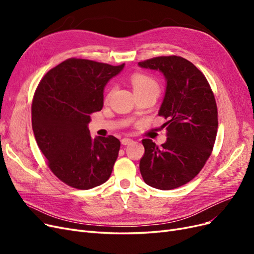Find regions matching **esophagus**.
<instances>
[{"instance_id": "esophagus-1", "label": "esophagus", "mask_w": 254, "mask_h": 254, "mask_svg": "<svg viewBox=\"0 0 254 254\" xmlns=\"http://www.w3.org/2000/svg\"><path fill=\"white\" fill-rule=\"evenodd\" d=\"M133 140L130 139V137H124V139H122V144L123 145H129L130 143H132Z\"/></svg>"}]
</instances>
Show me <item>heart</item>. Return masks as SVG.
Returning a JSON list of instances; mask_svg holds the SVG:
<instances>
[{
	"label": "heart",
	"instance_id": "heart-1",
	"mask_svg": "<svg viewBox=\"0 0 254 254\" xmlns=\"http://www.w3.org/2000/svg\"><path fill=\"white\" fill-rule=\"evenodd\" d=\"M131 84L134 93H142V92H159V84L150 76L143 74H134L131 77Z\"/></svg>",
	"mask_w": 254,
	"mask_h": 254
}]
</instances>
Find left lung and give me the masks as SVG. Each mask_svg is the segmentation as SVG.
I'll list each match as a JSON object with an SVG mask.
<instances>
[{"mask_svg": "<svg viewBox=\"0 0 254 254\" xmlns=\"http://www.w3.org/2000/svg\"><path fill=\"white\" fill-rule=\"evenodd\" d=\"M139 66L163 74L165 94L158 114L167 119L162 147L142 141L140 172L149 187L177 189L194 179L211 155L218 127L216 102L204 75L187 59L156 57Z\"/></svg>", "mask_w": 254, "mask_h": 254, "instance_id": "left-lung-1", "label": "left lung"}]
</instances>
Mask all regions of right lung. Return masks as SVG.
<instances>
[{"instance_id":"add662e5","label":"right lung","mask_w":254,"mask_h":254,"mask_svg":"<svg viewBox=\"0 0 254 254\" xmlns=\"http://www.w3.org/2000/svg\"><path fill=\"white\" fill-rule=\"evenodd\" d=\"M71 58L50 70L32 105L36 141L49 167L67 186L89 190L110 178L121 142L90 134V115L101 111L108 81L124 68Z\"/></svg>"}]
</instances>
